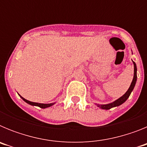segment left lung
Masks as SVG:
<instances>
[{
  "label": "left lung",
  "mask_w": 147,
  "mask_h": 147,
  "mask_svg": "<svg viewBox=\"0 0 147 147\" xmlns=\"http://www.w3.org/2000/svg\"><path fill=\"white\" fill-rule=\"evenodd\" d=\"M132 62H133V65H134V76H133V79H132V81L131 82V85L129 86V88H128V90H127V91L122 96H121L120 98H119L118 99L114 101V102H111V103L105 104V105H100V104L95 103V105H96L97 107L102 109V110H110V109L113 108V107H118L119 105H122V104L124 103L127 101V98H129L131 93H132V91L134 89L135 86H136V82H137V66H136V62H133V61H132Z\"/></svg>",
  "instance_id": "1"
}]
</instances>
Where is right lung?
Returning <instances> with one entry per match:
<instances>
[{
	"label": "right lung",
	"mask_w": 147,
	"mask_h": 147,
	"mask_svg": "<svg viewBox=\"0 0 147 147\" xmlns=\"http://www.w3.org/2000/svg\"><path fill=\"white\" fill-rule=\"evenodd\" d=\"M18 95L20 96V98H21L24 102H26V103L28 104V105H32V106H37V107H40V108H42V109H45V108H47V107H51V106H52V105H54V104L56 103V102H53V103H49V104H43V103H37V102H30V101H28V100L26 99V98H24L23 97H22L20 94H18Z\"/></svg>",
	"instance_id": "1"
}]
</instances>
